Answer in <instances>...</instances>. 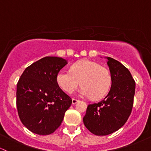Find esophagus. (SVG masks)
<instances>
[{
    "label": "esophagus",
    "instance_id": "34e87169",
    "mask_svg": "<svg viewBox=\"0 0 151 151\" xmlns=\"http://www.w3.org/2000/svg\"><path fill=\"white\" fill-rule=\"evenodd\" d=\"M78 102H79V100H77V99H72V104H73V105L77 103Z\"/></svg>",
    "mask_w": 151,
    "mask_h": 151
}]
</instances>
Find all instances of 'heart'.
I'll use <instances>...</instances> for the list:
<instances>
[{
	"mask_svg": "<svg viewBox=\"0 0 151 151\" xmlns=\"http://www.w3.org/2000/svg\"><path fill=\"white\" fill-rule=\"evenodd\" d=\"M57 83L64 91L71 93L80 84L81 97H91L94 100L102 98L107 93L112 84V76L107 68L89 60L75 63L71 71L62 69L58 73Z\"/></svg>",
	"mask_w": 151,
	"mask_h": 151,
	"instance_id": "obj_1",
	"label": "heart"
}]
</instances>
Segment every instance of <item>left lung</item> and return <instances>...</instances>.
<instances>
[{
    "label": "left lung",
    "mask_w": 151,
    "mask_h": 151,
    "mask_svg": "<svg viewBox=\"0 0 151 151\" xmlns=\"http://www.w3.org/2000/svg\"><path fill=\"white\" fill-rule=\"evenodd\" d=\"M112 76L110 92L98 103L89 105L83 117L85 127L96 135H107L117 131L131 113L135 82L130 71L120 62L105 57Z\"/></svg>",
    "instance_id": "8db88e82"
}]
</instances>
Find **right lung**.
<instances>
[{
    "instance_id": "obj_1",
    "label": "right lung",
    "mask_w": 151,
    "mask_h": 151,
    "mask_svg": "<svg viewBox=\"0 0 151 151\" xmlns=\"http://www.w3.org/2000/svg\"><path fill=\"white\" fill-rule=\"evenodd\" d=\"M67 63L62 57H44L26 68L20 77L16 90L18 113L24 126L34 133L54 132L72 105V99L57 80L58 73Z\"/></svg>"
}]
</instances>
